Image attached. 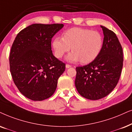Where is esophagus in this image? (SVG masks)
<instances>
[{"label": "esophagus", "mask_w": 132, "mask_h": 132, "mask_svg": "<svg viewBox=\"0 0 132 132\" xmlns=\"http://www.w3.org/2000/svg\"><path fill=\"white\" fill-rule=\"evenodd\" d=\"M65 67H66L67 68H68L71 67V65H69V64H66V65H65Z\"/></svg>", "instance_id": "1"}]
</instances>
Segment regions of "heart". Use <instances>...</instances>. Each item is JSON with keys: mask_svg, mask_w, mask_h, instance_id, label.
Returning <instances> with one entry per match:
<instances>
[{"mask_svg": "<svg viewBox=\"0 0 132 132\" xmlns=\"http://www.w3.org/2000/svg\"><path fill=\"white\" fill-rule=\"evenodd\" d=\"M52 45L56 57H62L71 49L73 51L65 57L67 61L88 64L100 53L103 37L97 31L73 28L65 32L63 37H56Z\"/></svg>", "mask_w": 132, "mask_h": 132, "instance_id": "heart-1", "label": "heart"}]
</instances>
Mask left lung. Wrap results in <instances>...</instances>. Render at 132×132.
<instances>
[{
  "label": "left lung",
  "instance_id": "obj_1",
  "mask_svg": "<svg viewBox=\"0 0 132 132\" xmlns=\"http://www.w3.org/2000/svg\"><path fill=\"white\" fill-rule=\"evenodd\" d=\"M103 45L100 53L87 65L76 68L75 86L82 96L90 100L105 97L115 88L123 65L122 48L113 31L101 25Z\"/></svg>",
  "mask_w": 132,
  "mask_h": 132
}]
</instances>
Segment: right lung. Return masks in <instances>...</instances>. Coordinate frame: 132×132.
Masks as SVG:
<instances>
[{
	"label": "right lung",
	"instance_id": "add662e5",
	"mask_svg": "<svg viewBox=\"0 0 132 132\" xmlns=\"http://www.w3.org/2000/svg\"><path fill=\"white\" fill-rule=\"evenodd\" d=\"M64 25L34 23L19 32L12 45L10 66L15 85L23 96L42 101L55 92L65 64L51 47V39Z\"/></svg>",
	"mask_w": 132,
	"mask_h": 132
}]
</instances>
